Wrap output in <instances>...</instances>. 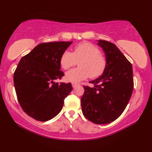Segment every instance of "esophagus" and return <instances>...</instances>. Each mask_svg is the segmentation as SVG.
<instances>
[{
	"instance_id": "1",
	"label": "esophagus",
	"mask_w": 152,
	"mask_h": 152,
	"mask_svg": "<svg viewBox=\"0 0 152 152\" xmlns=\"http://www.w3.org/2000/svg\"><path fill=\"white\" fill-rule=\"evenodd\" d=\"M78 84H75V83H72V87H73V88H76V87H78Z\"/></svg>"
}]
</instances>
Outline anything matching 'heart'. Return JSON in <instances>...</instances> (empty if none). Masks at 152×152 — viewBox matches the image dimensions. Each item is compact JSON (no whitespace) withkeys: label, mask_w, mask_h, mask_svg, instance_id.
Listing matches in <instances>:
<instances>
[{"label":"heart","mask_w":152,"mask_h":152,"mask_svg":"<svg viewBox=\"0 0 152 152\" xmlns=\"http://www.w3.org/2000/svg\"><path fill=\"white\" fill-rule=\"evenodd\" d=\"M61 65L64 69H69L78 62L79 67L67 72L65 80L72 83H78L88 77L95 78L103 73L107 61L94 45L84 42L77 45L73 52L65 51L61 56Z\"/></svg>","instance_id":"1"}]
</instances>
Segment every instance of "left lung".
Listing matches in <instances>:
<instances>
[{"label": "left lung", "instance_id": "8db88e82", "mask_svg": "<svg viewBox=\"0 0 152 152\" xmlns=\"http://www.w3.org/2000/svg\"><path fill=\"white\" fill-rule=\"evenodd\" d=\"M107 61L101 76L90 81L93 87L83 86L82 112L85 118L98 125L110 123L122 114L129 102L134 89L133 70L114 43L98 40Z\"/></svg>", "mask_w": 152, "mask_h": 152}]
</instances>
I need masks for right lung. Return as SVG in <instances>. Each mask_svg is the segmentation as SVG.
Masks as SVG:
<instances>
[{
    "instance_id": "add662e5",
    "label": "right lung",
    "mask_w": 152,
    "mask_h": 152,
    "mask_svg": "<svg viewBox=\"0 0 152 152\" xmlns=\"http://www.w3.org/2000/svg\"><path fill=\"white\" fill-rule=\"evenodd\" d=\"M72 41L50 42L35 47L20 59L14 74L19 104L38 121H47L59 114L64 100L72 90L70 83H56L64 73L61 58Z\"/></svg>"
}]
</instances>
